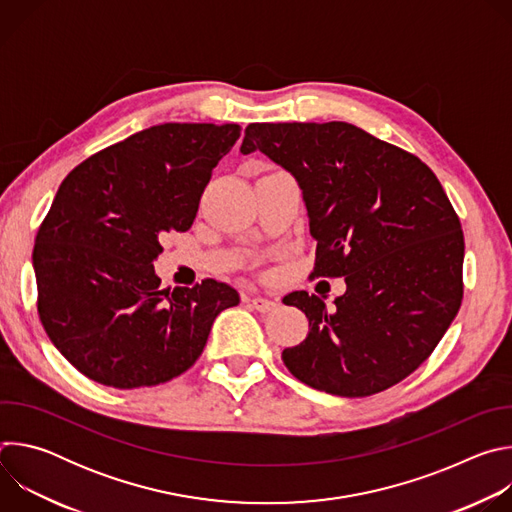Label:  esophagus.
<instances>
[{"label":"esophagus","instance_id":"obj_1","mask_svg":"<svg viewBox=\"0 0 512 512\" xmlns=\"http://www.w3.org/2000/svg\"><path fill=\"white\" fill-rule=\"evenodd\" d=\"M249 306L253 308V310H257V312H261V314H267V312H271V310H275V302L273 300H267V298H261V296H255V298H251L249 300Z\"/></svg>","mask_w":512,"mask_h":512}]
</instances>
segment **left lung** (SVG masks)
<instances>
[{"label":"left lung","instance_id":"obj_1","mask_svg":"<svg viewBox=\"0 0 512 512\" xmlns=\"http://www.w3.org/2000/svg\"><path fill=\"white\" fill-rule=\"evenodd\" d=\"M263 152L302 188L318 241L312 277H344L324 300L283 298L310 332L281 358L308 387L369 397L409 377L442 340L462 294L464 233L440 180L413 154L344 123H251L243 154Z\"/></svg>","mask_w":512,"mask_h":512}]
</instances>
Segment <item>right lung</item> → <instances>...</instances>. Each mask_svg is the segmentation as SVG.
<instances>
[{"mask_svg":"<svg viewBox=\"0 0 512 512\" xmlns=\"http://www.w3.org/2000/svg\"><path fill=\"white\" fill-rule=\"evenodd\" d=\"M237 123H164L87 158L60 184L32 253L40 322L79 373L107 387L168 383L239 304L216 279L160 287V241L192 227Z\"/></svg>","mask_w":512,"mask_h":512,"instance_id":"obj_1","label":"right lung"}]
</instances>
